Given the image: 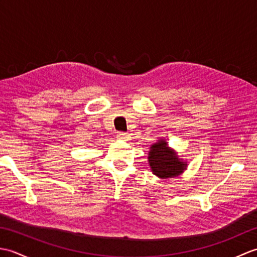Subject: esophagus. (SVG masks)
I'll return each mask as SVG.
<instances>
[{
    "mask_svg": "<svg viewBox=\"0 0 257 257\" xmlns=\"http://www.w3.org/2000/svg\"><path fill=\"white\" fill-rule=\"evenodd\" d=\"M129 137H130V136H129L128 134H125V133H118V134H117V138L120 139V140L127 141V140L130 139Z\"/></svg>",
    "mask_w": 257,
    "mask_h": 257,
    "instance_id": "1",
    "label": "esophagus"
}]
</instances>
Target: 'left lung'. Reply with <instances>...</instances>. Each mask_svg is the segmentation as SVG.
<instances>
[{"label":"left lung","instance_id":"obj_1","mask_svg":"<svg viewBox=\"0 0 257 257\" xmlns=\"http://www.w3.org/2000/svg\"><path fill=\"white\" fill-rule=\"evenodd\" d=\"M148 163L152 173L160 179L178 177L187 170L188 162L181 159L177 151L171 149L162 138L151 145L148 154Z\"/></svg>","mask_w":257,"mask_h":257}]
</instances>
